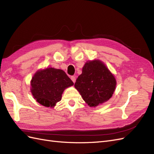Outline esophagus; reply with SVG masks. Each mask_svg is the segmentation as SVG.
<instances>
[{
	"mask_svg": "<svg viewBox=\"0 0 154 154\" xmlns=\"http://www.w3.org/2000/svg\"><path fill=\"white\" fill-rule=\"evenodd\" d=\"M71 79L72 81L74 83H75V82H76V77H75V76H71Z\"/></svg>",
	"mask_w": 154,
	"mask_h": 154,
	"instance_id": "esophagus-1",
	"label": "esophagus"
}]
</instances>
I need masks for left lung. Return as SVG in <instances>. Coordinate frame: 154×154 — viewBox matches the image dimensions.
Masks as SVG:
<instances>
[{"label": "left lung", "instance_id": "1", "mask_svg": "<svg viewBox=\"0 0 154 154\" xmlns=\"http://www.w3.org/2000/svg\"><path fill=\"white\" fill-rule=\"evenodd\" d=\"M116 80L109 69L100 60L85 63L74 87L89 106H96L112 96Z\"/></svg>", "mask_w": 154, "mask_h": 154}]
</instances>
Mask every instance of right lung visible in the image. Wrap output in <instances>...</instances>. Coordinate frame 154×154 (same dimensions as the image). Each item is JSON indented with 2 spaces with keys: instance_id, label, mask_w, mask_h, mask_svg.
<instances>
[{
  "instance_id": "add662e5",
  "label": "right lung",
  "mask_w": 154,
  "mask_h": 154,
  "mask_svg": "<svg viewBox=\"0 0 154 154\" xmlns=\"http://www.w3.org/2000/svg\"><path fill=\"white\" fill-rule=\"evenodd\" d=\"M74 85L63 70L48 67L37 71L31 81V92L42 105L53 107L62 100L66 88Z\"/></svg>"
}]
</instances>
